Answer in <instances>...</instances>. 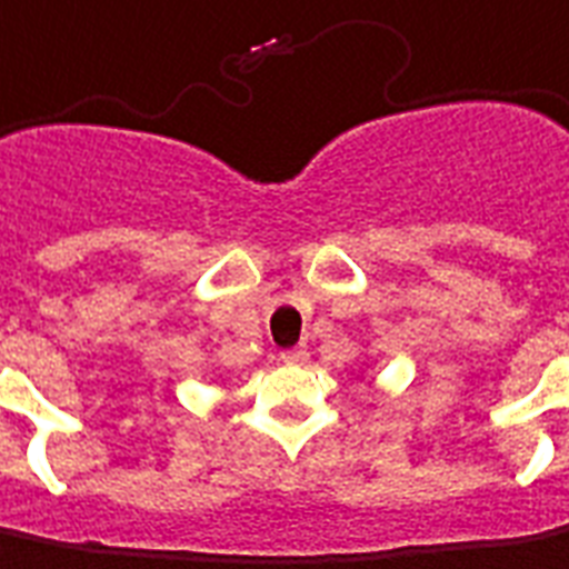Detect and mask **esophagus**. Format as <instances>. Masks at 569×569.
Returning <instances> with one entry per match:
<instances>
[{
  "instance_id": "1",
  "label": "esophagus",
  "mask_w": 569,
  "mask_h": 569,
  "mask_svg": "<svg viewBox=\"0 0 569 569\" xmlns=\"http://www.w3.org/2000/svg\"><path fill=\"white\" fill-rule=\"evenodd\" d=\"M280 360L283 363H308V348H289V351H280Z\"/></svg>"
}]
</instances>
